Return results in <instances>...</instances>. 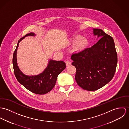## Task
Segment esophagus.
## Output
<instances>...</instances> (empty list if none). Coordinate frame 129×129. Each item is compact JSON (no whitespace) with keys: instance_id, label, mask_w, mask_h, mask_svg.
<instances>
[{"instance_id":"esophagus-1","label":"esophagus","mask_w":129,"mask_h":129,"mask_svg":"<svg viewBox=\"0 0 129 129\" xmlns=\"http://www.w3.org/2000/svg\"><path fill=\"white\" fill-rule=\"evenodd\" d=\"M65 63H66V65L67 66H69L71 65V62L70 61H68V60L66 61Z\"/></svg>"}]
</instances>
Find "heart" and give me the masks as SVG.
<instances>
[{"label":"heart","instance_id":"1","mask_svg":"<svg viewBox=\"0 0 129 129\" xmlns=\"http://www.w3.org/2000/svg\"><path fill=\"white\" fill-rule=\"evenodd\" d=\"M70 43L75 45V49L77 51L85 49L89 44L88 40L79 35H74L70 39Z\"/></svg>","mask_w":129,"mask_h":129}]
</instances>
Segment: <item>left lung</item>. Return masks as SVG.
<instances>
[{"mask_svg": "<svg viewBox=\"0 0 129 129\" xmlns=\"http://www.w3.org/2000/svg\"><path fill=\"white\" fill-rule=\"evenodd\" d=\"M100 40L90 48L73 54L72 65L75 66V80L85 90L94 91L108 83L113 78L117 54L113 38L101 29H93Z\"/></svg>", "mask_w": 129, "mask_h": 129, "instance_id": "left-lung-1", "label": "left lung"}]
</instances>
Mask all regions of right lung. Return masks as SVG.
Listing matches in <instances>:
<instances>
[{"mask_svg": "<svg viewBox=\"0 0 129 129\" xmlns=\"http://www.w3.org/2000/svg\"><path fill=\"white\" fill-rule=\"evenodd\" d=\"M30 33L21 38L17 44L13 56V65L15 75L18 81L30 91L38 94H44L49 92L55 85L57 76L66 67L63 61L49 60L48 65L42 73L36 76H27L23 74L17 65V51L19 43L26 37L35 36Z\"/></svg>", "mask_w": 129, "mask_h": 129, "instance_id": "1", "label": "right lung"}]
</instances>
